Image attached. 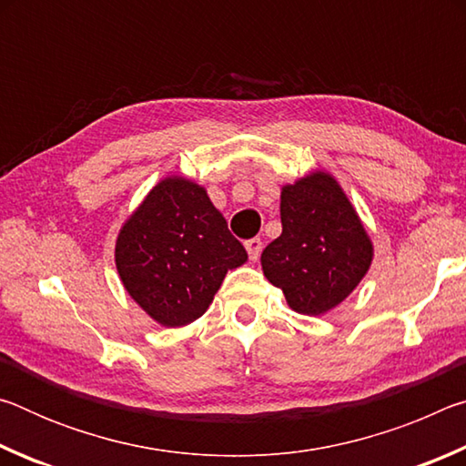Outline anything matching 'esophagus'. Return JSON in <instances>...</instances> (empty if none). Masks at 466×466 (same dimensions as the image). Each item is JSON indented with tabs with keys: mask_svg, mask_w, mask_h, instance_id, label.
Segmentation results:
<instances>
[{
	"mask_svg": "<svg viewBox=\"0 0 466 466\" xmlns=\"http://www.w3.org/2000/svg\"><path fill=\"white\" fill-rule=\"evenodd\" d=\"M244 247H247V252H248L250 261H257V258L261 257V248H263L261 238H250V240L244 242Z\"/></svg>",
	"mask_w": 466,
	"mask_h": 466,
	"instance_id": "esophagus-1",
	"label": "esophagus"
}]
</instances>
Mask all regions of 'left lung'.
<instances>
[{
    "mask_svg": "<svg viewBox=\"0 0 466 466\" xmlns=\"http://www.w3.org/2000/svg\"><path fill=\"white\" fill-rule=\"evenodd\" d=\"M281 236L267 244L265 278L286 296L291 310L319 317L356 289L374 248L343 188L327 172L281 188Z\"/></svg>",
    "mask_w": 466,
    "mask_h": 466,
    "instance_id": "1",
    "label": "left lung"
}]
</instances>
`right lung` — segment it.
Segmentation results:
<instances>
[{"mask_svg":"<svg viewBox=\"0 0 466 466\" xmlns=\"http://www.w3.org/2000/svg\"><path fill=\"white\" fill-rule=\"evenodd\" d=\"M247 258L205 188L183 177L164 178L147 193L115 247L125 289L172 329L199 319L226 273Z\"/></svg>","mask_w":466,"mask_h":466,"instance_id":"obj_1","label":"right lung"}]
</instances>
